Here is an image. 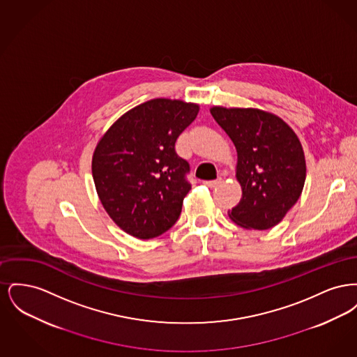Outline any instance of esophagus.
I'll return each instance as SVG.
<instances>
[{
	"label": "esophagus",
	"mask_w": 357,
	"mask_h": 357,
	"mask_svg": "<svg viewBox=\"0 0 357 357\" xmlns=\"http://www.w3.org/2000/svg\"><path fill=\"white\" fill-rule=\"evenodd\" d=\"M222 179L221 178H218V179H214V181H206V182H204V185L207 187H217L220 183H221Z\"/></svg>",
	"instance_id": "34e87169"
}]
</instances>
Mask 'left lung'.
Listing matches in <instances>:
<instances>
[{"label":"left lung","mask_w":357,"mask_h":357,"mask_svg":"<svg viewBox=\"0 0 357 357\" xmlns=\"http://www.w3.org/2000/svg\"><path fill=\"white\" fill-rule=\"evenodd\" d=\"M210 112L237 149L242 198L230 218L248 229H272L304 188L305 156L298 137L284 120L261 109L213 107Z\"/></svg>","instance_id":"left-lung-1"}]
</instances>
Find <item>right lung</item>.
<instances>
[{
  "label": "right lung",
  "instance_id": "right-lung-1",
  "mask_svg": "<svg viewBox=\"0 0 357 357\" xmlns=\"http://www.w3.org/2000/svg\"><path fill=\"white\" fill-rule=\"evenodd\" d=\"M199 112L197 104L153 99L126 112L104 134L92 158L102 204L120 229L139 239L166 233L191 190L190 165L175 142Z\"/></svg>",
  "mask_w": 357,
  "mask_h": 357
}]
</instances>
